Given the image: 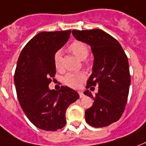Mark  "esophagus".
Returning <instances> with one entry per match:
<instances>
[{"mask_svg":"<svg viewBox=\"0 0 146 146\" xmlns=\"http://www.w3.org/2000/svg\"><path fill=\"white\" fill-rule=\"evenodd\" d=\"M78 93H79V96H80V98H83V97H84V93L83 92H78Z\"/></svg>","mask_w":146,"mask_h":146,"instance_id":"34e87169","label":"esophagus"}]
</instances>
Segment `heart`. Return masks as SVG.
Returning a JSON list of instances; mask_svg holds the SVG:
<instances>
[{
    "instance_id": "b5f03b06",
    "label": "heart",
    "mask_w": 146,
    "mask_h": 146,
    "mask_svg": "<svg viewBox=\"0 0 146 146\" xmlns=\"http://www.w3.org/2000/svg\"><path fill=\"white\" fill-rule=\"evenodd\" d=\"M70 51L80 60H84L89 54V48L87 44L82 42H74L69 47ZM54 65L57 70L62 69V52L58 50L54 54ZM84 73H69L63 78V81L69 87L77 88L80 84L85 79Z\"/></svg>"
}]
</instances>
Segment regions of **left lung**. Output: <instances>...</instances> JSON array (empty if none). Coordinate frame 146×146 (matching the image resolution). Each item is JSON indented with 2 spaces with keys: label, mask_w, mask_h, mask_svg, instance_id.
I'll return each instance as SVG.
<instances>
[{
  "label": "left lung",
  "mask_w": 146,
  "mask_h": 146,
  "mask_svg": "<svg viewBox=\"0 0 146 146\" xmlns=\"http://www.w3.org/2000/svg\"><path fill=\"white\" fill-rule=\"evenodd\" d=\"M76 40L91 46L94 56L92 73L86 88L98 86L93 96L86 90L84 94L94 100L85 111V120L94 127H104L118 121L125 110L130 84L128 58L115 38L100 29L72 31Z\"/></svg>",
  "instance_id": "8db88e82"
}]
</instances>
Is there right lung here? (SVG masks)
Returning a JSON list of instances; mask_svg holds the SVG:
<instances>
[{
    "label": "right lung",
    "mask_w": 146,
    "mask_h": 146,
    "mask_svg": "<svg viewBox=\"0 0 146 146\" xmlns=\"http://www.w3.org/2000/svg\"><path fill=\"white\" fill-rule=\"evenodd\" d=\"M71 30L43 31L23 47L14 75L16 94L24 114L35 126L56 131L66 126V109L79 98L67 86L60 90L49 88L56 73L54 54L70 38Z\"/></svg>",
    "instance_id": "obj_1"
}]
</instances>
